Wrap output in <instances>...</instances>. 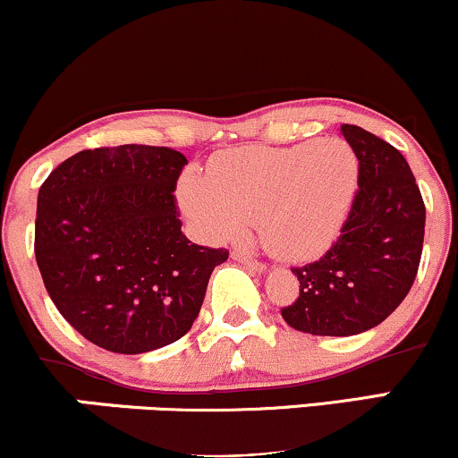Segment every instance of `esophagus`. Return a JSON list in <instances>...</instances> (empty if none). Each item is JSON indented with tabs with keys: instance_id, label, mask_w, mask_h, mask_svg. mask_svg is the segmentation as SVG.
Here are the masks:
<instances>
[{
	"instance_id": "34e87169",
	"label": "esophagus",
	"mask_w": 458,
	"mask_h": 458,
	"mask_svg": "<svg viewBox=\"0 0 458 458\" xmlns=\"http://www.w3.org/2000/svg\"><path fill=\"white\" fill-rule=\"evenodd\" d=\"M233 259L234 260H239L241 265H245V267H250L251 271H259V273H265L267 271V267L262 265V262H259V260H254L251 259V256H247V254H243V251H234L233 254Z\"/></svg>"
}]
</instances>
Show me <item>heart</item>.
Here are the masks:
<instances>
[{
  "instance_id": "b5f03b06",
  "label": "heart",
  "mask_w": 458,
  "mask_h": 458,
  "mask_svg": "<svg viewBox=\"0 0 458 458\" xmlns=\"http://www.w3.org/2000/svg\"><path fill=\"white\" fill-rule=\"evenodd\" d=\"M360 161L340 140L295 146H245L217 155L211 174L187 170L176 187L182 215L199 239L233 243L259 222L262 245L276 259L323 256L349 219Z\"/></svg>"
}]
</instances>
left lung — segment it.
<instances>
[{
    "instance_id": "1",
    "label": "left lung",
    "mask_w": 458,
    "mask_h": 458,
    "mask_svg": "<svg viewBox=\"0 0 458 458\" xmlns=\"http://www.w3.org/2000/svg\"><path fill=\"white\" fill-rule=\"evenodd\" d=\"M340 133L360 161V189L343 234L323 259L295 267L299 297L282 310L293 329L355 335L401 306L418 273L424 241L422 196L392 144L355 124Z\"/></svg>"
}]
</instances>
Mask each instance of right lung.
<instances>
[{
	"instance_id": "obj_1",
	"label": "right lung",
	"mask_w": 458,
	"mask_h": 458,
	"mask_svg": "<svg viewBox=\"0 0 458 458\" xmlns=\"http://www.w3.org/2000/svg\"><path fill=\"white\" fill-rule=\"evenodd\" d=\"M185 163L165 146L81 150L40 187L34 251L45 288L101 349L138 355L176 343L228 260L182 234L172 193Z\"/></svg>"
}]
</instances>
